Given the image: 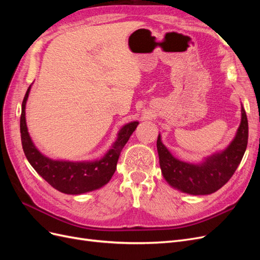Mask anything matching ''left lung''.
<instances>
[{"instance_id": "1", "label": "left lung", "mask_w": 260, "mask_h": 260, "mask_svg": "<svg viewBox=\"0 0 260 260\" xmlns=\"http://www.w3.org/2000/svg\"><path fill=\"white\" fill-rule=\"evenodd\" d=\"M248 122L242 107V119L238 133L223 152L217 153L199 165L181 161L170 154L160 140L157 139V151L160 169L167 182L178 190L193 195H206L222 187L240 165L246 151Z\"/></svg>"}]
</instances>
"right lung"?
<instances>
[{"label":"right lung","instance_id":"1","mask_svg":"<svg viewBox=\"0 0 260 260\" xmlns=\"http://www.w3.org/2000/svg\"><path fill=\"white\" fill-rule=\"evenodd\" d=\"M30 92L28 88L21 105L20 135L23 152L34 169L54 188L65 194H82L96 190L105 185L117 167V161L122 147L128 142L130 136L139 122L133 121L118 133V139L113 147L103 158L95 161H64L53 160L38 151L30 139L26 124V102Z\"/></svg>","mask_w":260,"mask_h":260}]
</instances>
